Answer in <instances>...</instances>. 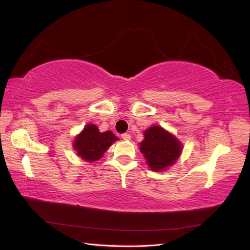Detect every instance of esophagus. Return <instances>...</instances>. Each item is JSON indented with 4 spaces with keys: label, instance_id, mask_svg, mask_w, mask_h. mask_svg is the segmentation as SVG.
<instances>
[{
    "label": "esophagus",
    "instance_id": "34e87169",
    "mask_svg": "<svg viewBox=\"0 0 250 250\" xmlns=\"http://www.w3.org/2000/svg\"><path fill=\"white\" fill-rule=\"evenodd\" d=\"M122 139L125 141H130V134L129 133H123L122 134Z\"/></svg>",
    "mask_w": 250,
    "mask_h": 250
}]
</instances>
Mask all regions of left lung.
Instances as JSON below:
<instances>
[{"label": "left lung", "instance_id": "left-lung-1", "mask_svg": "<svg viewBox=\"0 0 250 250\" xmlns=\"http://www.w3.org/2000/svg\"><path fill=\"white\" fill-rule=\"evenodd\" d=\"M144 135L145 139L140 144V150L153 171L165 170L177 161L183 146L171 133L160 126H152Z\"/></svg>", "mask_w": 250, "mask_h": 250}]
</instances>
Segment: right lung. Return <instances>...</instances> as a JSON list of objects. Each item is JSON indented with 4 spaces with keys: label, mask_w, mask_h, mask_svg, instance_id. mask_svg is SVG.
<instances>
[{
    "label": "right lung",
    "mask_w": 250,
    "mask_h": 250,
    "mask_svg": "<svg viewBox=\"0 0 250 250\" xmlns=\"http://www.w3.org/2000/svg\"><path fill=\"white\" fill-rule=\"evenodd\" d=\"M117 141L111 131L100 132L98 127L89 124L75 139L74 148L80 157L87 162H95L101 158L111 144Z\"/></svg>",
    "instance_id": "obj_1"
}]
</instances>
